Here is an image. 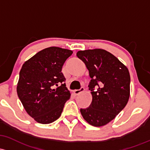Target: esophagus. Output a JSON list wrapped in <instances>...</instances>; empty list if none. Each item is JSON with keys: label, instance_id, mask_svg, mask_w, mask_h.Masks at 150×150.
<instances>
[{"label": "esophagus", "instance_id": "1", "mask_svg": "<svg viewBox=\"0 0 150 150\" xmlns=\"http://www.w3.org/2000/svg\"><path fill=\"white\" fill-rule=\"evenodd\" d=\"M84 90H85V88H84L83 87H82V88H80L79 90H74V93H75V95H78L79 94H80L81 93H83V92H84Z\"/></svg>", "mask_w": 150, "mask_h": 150}]
</instances>
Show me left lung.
<instances>
[{"mask_svg": "<svg viewBox=\"0 0 150 150\" xmlns=\"http://www.w3.org/2000/svg\"><path fill=\"white\" fill-rule=\"evenodd\" d=\"M77 56L86 65L93 100L80 109L83 118L95 127L105 125L125 108L129 98L130 75L125 65L103 49L80 50Z\"/></svg>", "mask_w": 150, "mask_h": 150, "instance_id": "8db88e82", "label": "left lung"}]
</instances>
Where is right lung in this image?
I'll return each mask as SVG.
<instances>
[{"mask_svg": "<svg viewBox=\"0 0 150 150\" xmlns=\"http://www.w3.org/2000/svg\"><path fill=\"white\" fill-rule=\"evenodd\" d=\"M72 53L67 49L50 47L23 65L17 85L18 96L28 114L38 123L49 124L58 119L70 99L62 67Z\"/></svg>", "mask_w": 150, "mask_h": 150, "instance_id": "add662e5", "label": "right lung"}]
</instances>
